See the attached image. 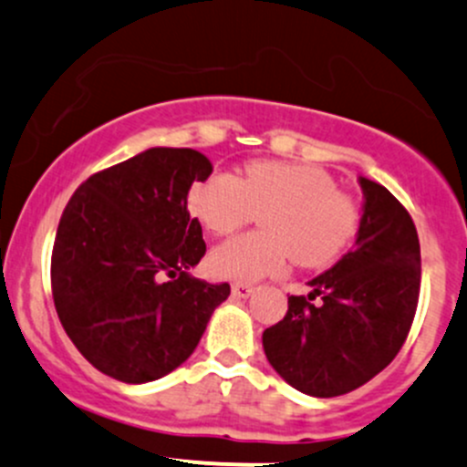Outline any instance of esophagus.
Returning <instances> with one entry per match:
<instances>
[{"label": "esophagus", "instance_id": "34e87169", "mask_svg": "<svg viewBox=\"0 0 467 467\" xmlns=\"http://www.w3.org/2000/svg\"><path fill=\"white\" fill-rule=\"evenodd\" d=\"M253 291H254L253 284H242V282L233 284V296L234 297H248Z\"/></svg>", "mask_w": 467, "mask_h": 467}]
</instances>
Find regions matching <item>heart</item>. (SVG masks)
<instances>
[{"mask_svg": "<svg viewBox=\"0 0 467 467\" xmlns=\"http://www.w3.org/2000/svg\"><path fill=\"white\" fill-rule=\"evenodd\" d=\"M188 208L213 234L264 217V234L234 237L210 253V273L233 282L279 275L288 257L304 268L328 266L351 246L362 219L358 201L328 171L284 161H253L239 179L203 176L190 185Z\"/></svg>", "mask_w": 467, "mask_h": 467, "instance_id": "obj_1", "label": "heart"}]
</instances>
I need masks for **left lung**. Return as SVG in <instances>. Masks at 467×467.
I'll return each mask as SVG.
<instances>
[{
	"label": "left lung",
	"mask_w": 467,
	"mask_h": 467,
	"mask_svg": "<svg viewBox=\"0 0 467 467\" xmlns=\"http://www.w3.org/2000/svg\"><path fill=\"white\" fill-rule=\"evenodd\" d=\"M356 248L288 297L284 320L264 331L268 362L296 389L342 396L380 374L407 340L420 293V244L405 205L360 176ZM317 298V303L312 299Z\"/></svg>",
	"instance_id": "1"
}]
</instances>
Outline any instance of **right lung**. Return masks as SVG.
Returning <instances> with one entry per match:
<instances>
[{"label": "right lung", "mask_w": 467, "mask_h": 467, "mask_svg": "<svg viewBox=\"0 0 467 467\" xmlns=\"http://www.w3.org/2000/svg\"><path fill=\"white\" fill-rule=\"evenodd\" d=\"M213 174L190 147H151L91 174L68 199L51 254L57 317L102 374L150 382L183 365L230 284L188 275L205 254L188 190Z\"/></svg>", "instance_id": "1"}]
</instances>
